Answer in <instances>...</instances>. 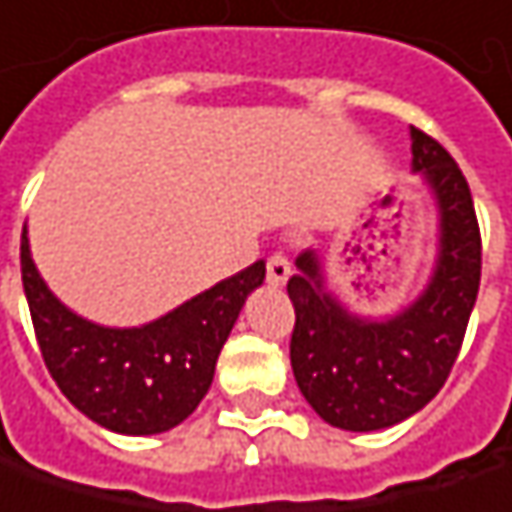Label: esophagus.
<instances>
[{"label":"esophagus","instance_id":"obj_1","mask_svg":"<svg viewBox=\"0 0 512 512\" xmlns=\"http://www.w3.org/2000/svg\"><path fill=\"white\" fill-rule=\"evenodd\" d=\"M292 275V266L284 255H272L266 260V281L272 286H284Z\"/></svg>","mask_w":512,"mask_h":512}]
</instances>
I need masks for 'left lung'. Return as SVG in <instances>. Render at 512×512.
Returning <instances> with one entry per match:
<instances>
[{
    "label": "left lung",
    "mask_w": 512,
    "mask_h": 512,
    "mask_svg": "<svg viewBox=\"0 0 512 512\" xmlns=\"http://www.w3.org/2000/svg\"><path fill=\"white\" fill-rule=\"evenodd\" d=\"M411 173L437 208V257L423 292L400 313H350L327 289L316 249L295 257L286 292L295 307L292 374L318 417L345 432L408 420L443 388L464 342L481 284V231L461 167L411 127Z\"/></svg>",
    "instance_id": "obj_1"
}]
</instances>
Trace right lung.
<instances>
[{
	"mask_svg": "<svg viewBox=\"0 0 512 512\" xmlns=\"http://www.w3.org/2000/svg\"><path fill=\"white\" fill-rule=\"evenodd\" d=\"M22 286L48 374L69 403L118 435H159L188 420L211 388L217 356L246 298L266 278L257 260L138 327H106L69 310L43 281L22 228Z\"/></svg>",
	"mask_w": 512,
	"mask_h": 512,
	"instance_id": "obj_1",
	"label": "right lung"
}]
</instances>
